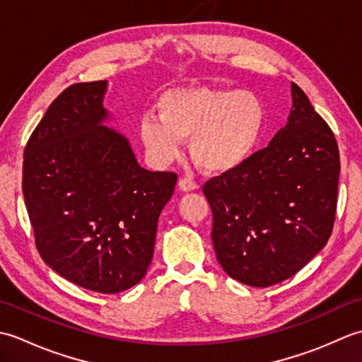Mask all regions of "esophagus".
<instances>
[{
	"mask_svg": "<svg viewBox=\"0 0 362 362\" xmlns=\"http://www.w3.org/2000/svg\"><path fill=\"white\" fill-rule=\"evenodd\" d=\"M179 188L182 189V191H194V189H197L199 188V185L197 183L193 180V179H188V177H182V179L179 180Z\"/></svg>",
	"mask_w": 362,
	"mask_h": 362,
	"instance_id": "1",
	"label": "esophagus"
}]
</instances>
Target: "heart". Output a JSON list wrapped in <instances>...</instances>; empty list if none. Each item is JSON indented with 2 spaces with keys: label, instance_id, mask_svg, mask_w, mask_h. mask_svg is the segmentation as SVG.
Listing matches in <instances>:
<instances>
[{
  "label": "heart",
  "instance_id": "b5f03b06",
  "mask_svg": "<svg viewBox=\"0 0 362 362\" xmlns=\"http://www.w3.org/2000/svg\"><path fill=\"white\" fill-rule=\"evenodd\" d=\"M158 115L146 113L140 134L153 158L171 161L189 138L191 158L206 174L243 166L263 136L266 105L249 90L174 88L160 96Z\"/></svg>",
  "mask_w": 362,
  "mask_h": 362
}]
</instances>
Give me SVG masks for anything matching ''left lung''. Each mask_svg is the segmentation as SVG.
Segmentation results:
<instances>
[{
    "mask_svg": "<svg viewBox=\"0 0 362 362\" xmlns=\"http://www.w3.org/2000/svg\"><path fill=\"white\" fill-rule=\"evenodd\" d=\"M288 124L243 166L206 180L211 241L232 279L267 288L297 274L332 236L341 160L333 130L291 83Z\"/></svg>",
    "mask_w": 362,
    "mask_h": 362,
    "instance_id": "obj_1",
    "label": "left lung"
}]
</instances>
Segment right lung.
Wrapping results in <instances>:
<instances>
[{"label":"right lung","instance_id":"add662e5","mask_svg":"<svg viewBox=\"0 0 362 362\" xmlns=\"http://www.w3.org/2000/svg\"><path fill=\"white\" fill-rule=\"evenodd\" d=\"M105 87L73 83L54 99L28 140L21 188L45 263L117 294L146 275L177 174L141 168L126 138L101 126Z\"/></svg>","mask_w":362,"mask_h":362}]
</instances>
